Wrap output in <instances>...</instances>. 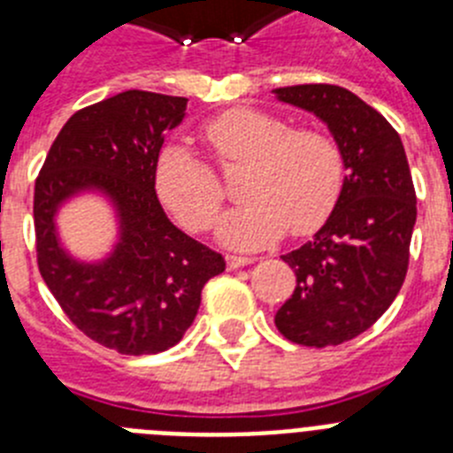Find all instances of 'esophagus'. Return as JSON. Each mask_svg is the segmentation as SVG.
<instances>
[{"instance_id":"34e87169","label":"esophagus","mask_w":453,"mask_h":453,"mask_svg":"<svg viewBox=\"0 0 453 453\" xmlns=\"http://www.w3.org/2000/svg\"><path fill=\"white\" fill-rule=\"evenodd\" d=\"M251 263H254V258H250V256H226V267H229V270L251 265Z\"/></svg>"}]
</instances>
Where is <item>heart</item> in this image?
I'll return each instance as SVG.
<instances>
[{
	"instance_id": "b5f03b06",
	"label": "heart",
	"mask_w": 453,
	"mask_h": 453,
	"mask_svg": "<svg viewBox=\"0 0 453 453\" xmlns=\"http://www.w3.org/2000/svg\"><path fill=\"white\" fill-rule=\"evenodd\" d=\"M202 138L224 170L250 167L240 183L245 203L224 213L215 226L224 247L254 251L288 229L295 235L313 234L334 213L345 161L331 135L292 131L286 119L265 111L231 108L203 124ZM156 192L190 231L208 229L224 202L213 170L183 145L158 156Z\"/></svg>"
}]
</instances>
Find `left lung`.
I'll return each instance as SVG.
<instances>
[{
  "label": "left lung",
  "instance_id": "left-lung-1",
  "mask_svg": "<svg viewBox=\"0 0 453 453\" xmlns=\"http://www.w3.org/2000/svg\"><path fill=\"white\" fill-rule=\"evenodd\" d=\"M272 92L326 124L347 170L322 229L281 256L297 286L274 324L297 345H342L386 313L406 279L418 218L406 151L390 122L347 88L306 83Z\"/></svg>",
  "mask_w": 453,
  "mask_h": 453
}]
</instances>
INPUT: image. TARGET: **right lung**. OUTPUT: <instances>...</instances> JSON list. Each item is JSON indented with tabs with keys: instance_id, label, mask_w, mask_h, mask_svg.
I'll use <instances>...</instances> for the list:
<instances>
[{
	"instance_id": "add662e5",
	"label": "right lung",
	"mask_w": 453,
	"mask_h": 453,
	"mask_svg": "<svg viewBox=\"0 0 453 453\" xmlns=\"http://www.w3.org/2000/svg\"><path fill=\"white\" fill-rule=\"evenodd\" d=\"M186 106V97L147 90L92 104L67 119L35 181L40 274L72 324L119 354L177 345L206 281L226 267L170 222L156 195L158 154ZM83 196L102 198L114 213V242L99 259L72 255L58 231L62 208Z\"/></svg>"
}]
</instances>
